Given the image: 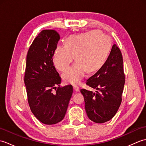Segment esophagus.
I'll use <instances>...</instances> for the list:
<instances>
[{
	"label": "esophagus",
	"mask_w": 146,
	"mask_h": 146,
	"mask_svg": "<svg viewBox=\"0 0 146 146\" xmlns=\"http://www.w3.org/2000/svg\"><path fill=\"white\" fill-rule=\"evenodd\" d=\"M73 89H74V90H75L76 92H78L80 90V87L78 86L75 85H73Z\"/></svg>",
	"instance_id": "esophagus-1"
}]
</instances>
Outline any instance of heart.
Here are the masks:
<instances>
[{
	"mask_svg": "<svg viewBox=\"0 0 146 146\" xmlns=\"http://www.w3.org/2000/svg\"><path fill=\"white\" fill-rule=\"evenodd\" d=\"M110 48L109 37L96 31L71 35L66 39L65 45L56 46L53 63L59 70L64 71L75 56L77 61L65 71L63 78L65 82L76 84L81 82L87 70L92 72L102 66Z\"/></svg>",
	"mask_w": 146,
	"mask_h": 146,
	"instance_id": "obj_1",
	"label": "heart"
}]
</instances>
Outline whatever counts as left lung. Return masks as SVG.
Returning a JSON list of instances; mask_svg holds the SVG:
<instances>
[{"instance_id": "8db88e82", "label": "left lung", "mask_w": 146, "mask_h": 146, "mask_svg": "<svg viewBox=\"0 0 146 146\" xmlns=\"http://www.w3.org/2000/svg\"><path fill=\"white\" fill-rule=\"evenodd\" d=\"M86 83L99 90H80L84 97L85 108L89 119L98 123L112 119L122 102L125 84L122 55L116 44L112 46L105 63Z\"/></svg>"}]
</instances>
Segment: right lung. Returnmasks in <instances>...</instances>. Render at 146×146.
<instances>
[{
  "label": "right lung",
  "instance_id": "add662e5",
  "mask_svg": "<svg viewBox=\"0 0 146 146\" xmlns=\"http://www.w3.org/2000/svg\"><path fill=\"white\" fill-rule=\"evenodd\" d=\"M60 39L55 30H42L31 45L26 58L24 83L28 103L35 116L46 125L64 119L73 94L72 85L60 87L61 77L52 61Z\"/></svg>",
  "mask_w": 146,
  "mask_h": 146
}]
</instances>
